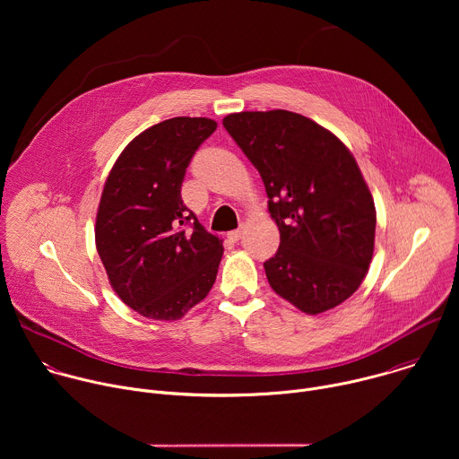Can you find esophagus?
I'll return each mask as SVG.
<instances>
[{
  "mask_svg": "<svg viewBox=\"0 0 459 459\" xmlns=\"http://www.w3.org/2000/svg\"><path fill=\"white\" fill-rule=\"evenodd\" d=\"M243 227H239V229H236V230H230L227 236H229V239L230 241H239L241 239V236H243Z\"/></svg>",
  "mask_w": 459,
  "mask_h": 459,
  "instance_id": "1",
  "label": "esophagus"
}]
</instances>
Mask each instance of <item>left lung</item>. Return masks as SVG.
<instances>
[{"label": "left lung", "mask_w": 459, "mask_h": 459, "mask_svg": "<svg viewBox=\"0 0 459 459\" xmlns=\"http://www.w3.org/2000/svg\"><path fill=\"white\" fill-rule=\"evenodd\" d=\"M223 126L264 179L280 248L264 267L276 294L319 314L349 299L374 252L376 209L351 151L289 110L238 112Z\"/></svg>", "instance_id": "1"}]
</instances>
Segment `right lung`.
<instances>
[{"label":"right lung","instance_id":"right-lung-1","mask_svg":"<svg viewBox=\"0 0 459 459\" xmlns=\"http://www.w3.org/2000/svg\"><path fill=\"white\" fill-rule=\"evenodd\" d=\"M218 123L172 117L143 130L116 160L96 216L108 281L138 314L174 321L212 289L223 255L181 200L186 167Z\"/></svg>","mask_w":459,"mask_h":459}]
</instances>
